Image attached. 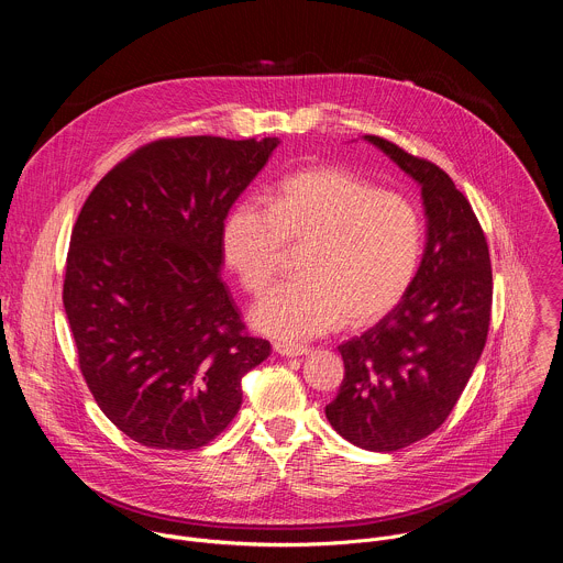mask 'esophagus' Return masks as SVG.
Returning a JSON list of instances; mask_svg holds the SVG:
<instances>
[{"mask_svg":"<svg viewBox=\"0 0 563 563\" xmlns=\"http://www.w3.org/2000/svg\"><path fill=\"white\" fill-rule=\"evenodd\" d=\"M274 350H276V354H280V356H285V358H298V356H307V354H309L307 347L287 345V343H276Z\"/></svg>","mask_w":563,"mask_h":563,"instance_id":"1","label":"esophagus"}]
</instances>
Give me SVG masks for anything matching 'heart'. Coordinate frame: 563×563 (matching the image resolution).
<instances>
[{"mask_svg":"<svg viewBox=\"0 0 563 563\" xmlns=\"http://www.w3.org/2000/svg\"><path fill=\"white\" fill-rule=\"evenodd\" d=\"M285 240L307 245L302 278L272 287L250 313L256 332L305 343L385 316L410 289L419 269L423 227L410 200L378 191L339 167L285 178L272 207L238 202L222 224V254L247 291L276 276Z\"/></svg>","mask_w":563,"mask_h":563,"instance_id":"heart-1","label":"heart"}]
</instances>
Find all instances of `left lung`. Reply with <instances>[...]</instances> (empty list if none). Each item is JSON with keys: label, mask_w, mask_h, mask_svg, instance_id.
<instances>
[{"label": "left lung", "mask_w": 563, "mask_h": 563, "mask_svg": "<svg viewBox=\"0 0 563 563\" xmlns=\"http://www.w3.org/2000/svg\"><path fill=\"white\" fill-rule=\"evenodd\" d=\"M363 140L421 187L426 250L398 305L339 347L345 378L325 415L350 443L394 452L432 434L456 406L486 345L493 269L486 235L450 176L383 137Z\"/></svg>", "instance_id": "obj_1"}]
</instances>
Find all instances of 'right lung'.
Here are the masks:
<instances>
[{"mask_svg": "<svg viewBox=\"0 0 563 563\" xmlns=\"http://www.w3.org/2000/svg\"><path fill=\"white\" fill-rule=\"evenodd\" d=\"M278 137L157 140L111 169L70 233L64 311L79 369L129 439L196 450L243 404L269 354L220 278L222 224Z\"/></svg>", "mask_w": 563, "mask_h": 563, "instance_id": "right-lung-1", "label": "right lung"}]
</instances>
